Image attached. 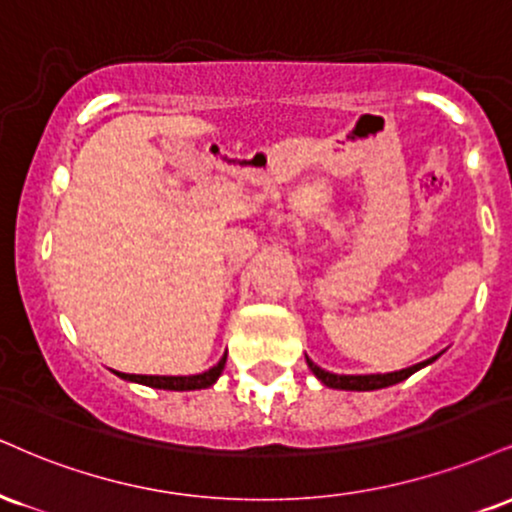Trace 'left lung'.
Wrapping results in <instances>:
<instances>
[{
    "label": "left lung",
    "instance_id": "left-lung-1",
    "mask_svg": "<svg viewBox=\"0 0 512 512\" xmlns=\"http://www.w3.org/2000/svg\"><path fill=\"white\" fill-rule=\"evenodd\" d=\"M439 357V355H436ZM436 357L427 362H417V365H412L408 369H400V372H391V374H331L326 372V369L317 367L315 362L307 357V365H310L312 372H315L317 379H322V384L331 386V389H343V391H374V389H386V386H393L398 384V381L408 379L410 374H415L417 369H422L424 365H429V362H434Z\"/></svg>",
    "mask_w": 512,
    "mask_h": 512
}]
</instances>
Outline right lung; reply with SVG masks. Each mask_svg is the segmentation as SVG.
<instances>
[{
  "label": "right lung",
  "instance_id": "add662e5",
  "mask_svg": "<svg viewBox=\"0 0 512 512\" xmlns=\"http://www.w3.org/2000/svg\"><path fill=\"white\" fill-rule=\"evenodd\" d=\"M224 365H226V355L221 357L212 369H207V372L202 374H193V377H147V374H123V372H119V377L128 381H138V384H145V386H155V389L193 391V389H207V386H212L214 381L219 379Z\"/></svg>",
  "mask_w": 512,
  "mask_h": 512
}]
</instances>
